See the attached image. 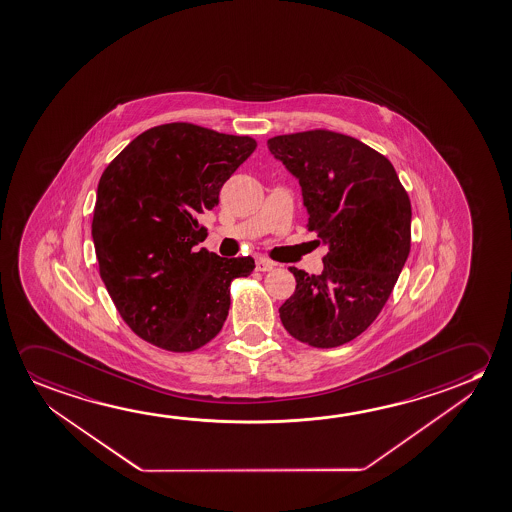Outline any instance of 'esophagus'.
<instances>
[{
  "instance_id": "esophagus-1",
  "label": "esophagus",
  "mask_w": 512,
  "mask_h": 512,
  "mask_svg": "<svg viewBox=\"0 0 512 512\" xmlns=\"http://www.w3.org/2000/svg\"><path fill=\"white\" fill-rule=\"evenodd\" d=\"M255 268H257V271H271V269L275 268V262L259 257V259L255 260Z\"/></svg>"
}]
</instances>
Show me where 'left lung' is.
Listing matches in <instances>:
<instances>
[{
	"label": "left lung",
	"instance_id": "obj_1",
	"mask_svg": "<svg viewBox=\"0 0 512 512\" xmlns=\"http://www.w3.org/2000/svg\"><path fill=\"white\" fill-rule=\"evenodd\" d=\"M268 147L298 179L307 228L328 246L321 275L291 268L296 291L280 319L308 346H342L378 317L408 259V193L394 165L353 136L317 129Z\"/></svg>",
	"mask_w": 512,
	"mask_h": 512
}]
</instances>
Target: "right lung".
Masks as SVG:
<instances>
[{
	"mask_svg": "<svg viewBox=\"0 0 512 512\" xmlns=\"http://www.w3.org/2000/svg\"><path fill=\"white\" fill-rule=\"evenodd\" d=\"M257 142L175 122L136 136L97 186L92 237L118 314L154 346L186 353L220 333L230 282L252 275V257L205 248L198 218L218 205L228 177Z\"/></svg>",
	"mask_w": 512,
	"mask_h": 512,
	"instance_id": "right-lung-1",
	"label": "right lung"
}]
</instances>
